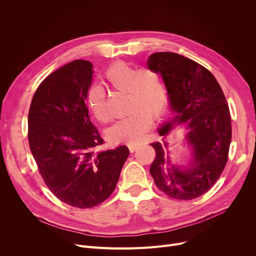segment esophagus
I'll return each mask as SVG.
<instances>
[{"label": "esophagus", "mask_w": 256, "mask_h": 256, "mask_svg": "<svg viewBox=\"0 0 256 256\" xmlns=\"http://www.w3.org/2000/svg\"><path fill=\"white\" fill-rule=\"evenodd\" d=\"M138 146L139 145H136V144H128V150H130V152L132 154L134 152H135L138 148Z\"/></svg>", "instance_id": "1"}]
</instances>
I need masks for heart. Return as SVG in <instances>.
<instances>
[{"instance_id": "b5f03b06", "label": "heart", "mask_w": 256, "mask_h": 256, "mask_svg": "<svg viewBox=\"0 0 256 256\" xmlns=\"http://www.w3.org/2000/svg\"><path fill=\"white\" fill-rule=\"evenodd\" d=\"M104 76L113 89L126 92V112L128 113L108 130V138L114 143L140 142L150 126V118H158L166 106L167 91L162 78L152 68L136 70L126 62L111 65ZM87 106L100 122L109 120L106 92L102 87L92 86L89 89Z\"/></svg>"}]
</instances>
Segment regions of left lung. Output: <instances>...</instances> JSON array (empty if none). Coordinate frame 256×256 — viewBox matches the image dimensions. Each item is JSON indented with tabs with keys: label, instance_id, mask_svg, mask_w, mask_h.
<instances>
[{
	"label": "left lung",
	"instance_id": "left-lung-1",
	"mask_svg": "<svg viewBox=\"0 0 256 256\" xmlns=\"http://www.w3.org/2000/svg\"><path fill=\"white\" fill-rule=\"evenodd\" d=\"M147 66L162 76L174 114L158 130L160 136L166 138L174 124H184L186 141L193 152L191 165L186 168L171 163L166 141L152 143L156 158L150 174L168 196L197 198L214 184L227 163L232 141L230 108L216 78L199 63L176 52H160L150 56Z\"/></svg>",
	"mask_w": 256,
	"mask_h": 256
}]
</instances>
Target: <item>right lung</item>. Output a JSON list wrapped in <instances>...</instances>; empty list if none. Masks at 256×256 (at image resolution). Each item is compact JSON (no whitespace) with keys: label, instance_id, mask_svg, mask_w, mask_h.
<instances>
[{"label":"right lung","instance_id":"obj_1","mask_svg":"<svg viewBox=\"0 0 256 256\" xmlns=\"http://www.w3.org/2000/svg\"><path fill=\"white\" fill-rule=\"evenodd\" d=\"M92 63L74 60L48 76L34 93L28 139L39 173L50 192L74 208L104 202L117 184L130 150H100L104 140L87 108Z\"/></svg>","mask_w":256,"mask_h":256}]
</instances>
